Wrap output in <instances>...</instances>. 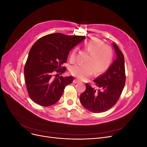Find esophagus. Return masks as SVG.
Listing matches in <instances>:
<instances>
[{"label":"esophagus","mask_w":147,"mask_h":147,"mask_svg":"<svg viewBox=\"0 0 147 147\" xmlns=\"http://www.w3.org/2000/svg\"><path fill=\"white\" fill-rule=\"evenodd\" d=\"M80 82L78 80H77V79H75V80H74V81H73V83H79Z\"/></svg>","instance_id":"obj_1"}]
</instances>
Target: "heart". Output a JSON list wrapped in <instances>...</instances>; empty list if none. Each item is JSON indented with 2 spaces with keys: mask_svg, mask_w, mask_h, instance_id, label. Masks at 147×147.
I'll use <instances>...</instances> for the list:
<instances>
[{
  "mask_svg": "<svg viewBox=\"0 0 147 147\" xmlns=\"http://www.w3.org/2000/svg\"><path fill=\"white\" fill-rule=\"evenodd\" d=\"M86 51L90 53L84 63L76 64L70 67V73L80 80H84L94 72L100 75L109 69L112 63L113 53L110 47L104 45V42L96 38H92L84 43ZM77 49L70 54V60L74 62L76 56Z\"/></svg>",
  "mask_w": 147,
  "mask_h": 147,
  "instance_id": "1",
  "label": "heart"
}]
</instances>
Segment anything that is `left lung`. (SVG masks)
Returning a JSON list of instances; mask_svg holds the SVG:
<instances>
[{"instance_id": "1", "label": "left lung", "mask_w": 147, "mask_h": 147, "mask_svg": "<svg viewBox=\"0 0 147 147\" xmlns=\"http://www.w3.org/2000/svg\"><path fill=\"white\" fill-rule=\"evenodd\" d=\"M117 58L105 73L94 80L98 90L86 83V90L80 96L84 108L92 113H101L117 103L125 85L124 57L116 44L113 43Z\"/></svg>"}]
</instances>
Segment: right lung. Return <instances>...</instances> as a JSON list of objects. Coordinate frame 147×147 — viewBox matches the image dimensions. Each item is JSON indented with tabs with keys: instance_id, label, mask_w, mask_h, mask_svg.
Segmentation results:
<instances>
[{
	"instance_id": "obj_1",
	"label": "right lung",
	"mask_w": 147,
	"mask_h": 147,
	"mask_svg": "<svg viewBox=\"0 0 147 147\" xmlns=\"http://www.w3.org/2000/svg\"><path fill=\"white\" fill-rule=\"evenodd\" d=\"M84 39V36L55 33L42 37L34 44L24 72L29 96L34 102L47 107L59 100L74 77L55 78L53 74L65 72L66 68L62 65L67 60L69 51Z\"/></svg>"
}]
</instances>
